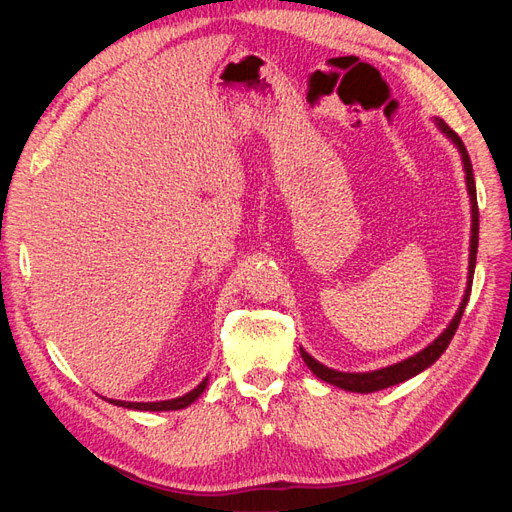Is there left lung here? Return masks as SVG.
Wrapping results in <instances>:
<instances>
[{
    "instance_id": "left-lung-1",
    "label": "left lung",
    "mask_w": 512,
    "mask_h": 512,
    "mask_svg": "<svg viewBox=\"0 0 512 512\" xmlns=\"http://www.w3.org/2000/svg\"><path fill=\"white\" fill-rule=\"evenodd\" d=\"M438 128L451 138V141L457 145L459 153H461V160H463V170H466V183H468V194H470V203H472V241H470V275H468V288L466 294H463V301L457 309L455 318L448 324L446 331L436 339V342L429 344L425 350H421L418 354L410 356V359L395 363L391 367H382L376 371H365V374H346V371H335L324 367L322 363H318L316 359H312L303 348H301V356L305 365L314 371V374L329 382L333 386H339V389L344 391H352V393H374V391H382V389H389V386H395L404 380L414 378L416 374H421L423 369H427L429 365L436 363L442 352L451 344V339L459 327V320L463 316V309L468 305L470 299V290H472V277H474V267H476V250H478V203H476V183H474V173H472V162L468 156V149L463 145L461 138L457 136V132H453L451 128L446 126L442 119H436Z\"/></svg>"
}]
</instances>
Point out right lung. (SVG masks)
Returning a JSON list of instances; mask_svg holds the SVG:
<instances>
[{
  "label": "right lung",
  "instance_id": "right-lung-1",
  "mask_svg": "<svg viewBox=\"0 0 512 512\" xmlns=\"http://www.w3.org/2000/svg\"><path fill=\"white\" fill-rule=\"evenodd\" d=\"M207 389V378L200 382L194 391L185 393L183 397L177 399H168V401H147V404H138V401H119V399H108L111 404L121 406V408H130V410H151V412H162V410H181L188 408L192 401H196L203 391Z\"/></svg>",
  "mask_w": 512,
  "mask_h": 512
}]
</instances>
